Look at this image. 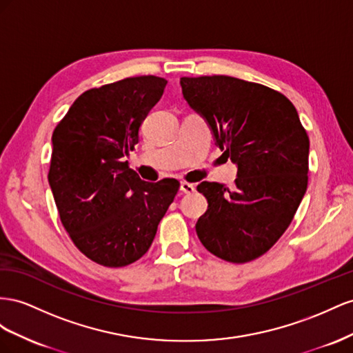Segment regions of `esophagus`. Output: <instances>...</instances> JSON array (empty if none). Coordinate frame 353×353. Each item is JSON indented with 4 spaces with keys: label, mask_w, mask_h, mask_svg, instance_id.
<instances>
[{
    "label": "esophagus",
    "mask_w": 353,
    "mask_h": 353,
    "mask_svg": "<svg viewBox=\"0 0 353 353\" xmlns=\"http://www.w3.org/2000/svg\"><path fill=\"white\" fill-rule=\"evenodd\" d=\"M180 190H182V192H185V194H192V192H195V185L188 183V182H182V183H180Z\"/></svg>",
    "instance_id": "esophagus-1"
}]
</instances>
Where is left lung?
Returning <instances> with one entry per match:
<instances>
[{
    "instance_id": "1",
    "label": "left lung",
    "mask_w": 353,
    "mask_h": 353,
    "mask_svg": "<svg viewBox=\"0 0 353 353\" xmlns=\"http://www.w3.org/2000/svg\"><path fill=\"white\" fill-rule=\"evenodd\" d=\"M189 106L238 167L235 189L203 182L208 208L196 221L203 245L232 263L265 254L290 226L305 196L309 137L294 105L266 85L211 75L180 78Z\"/></svg>"
}]
</instances>
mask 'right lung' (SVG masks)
Masks as SVG:
<instances>
[{
	"label": "right lung",
	"mask_w": 353,
	"mask_h": 353,
	"mask_svg": "<svg viewBox=\"0 0 353 353\" xmlns=\"http://www.w3.org/2000/svg\"><path fill=\"white\" fill-rule=\"evenodd\" d=\"M165 85L143 75L87 90L53 132L48 183L60 220L77 248L102 266L142 257L179 190L176 179L143 182L125 161Z\"/></svg>",
	"instance_id": "obj_1"
}]
</instances>
